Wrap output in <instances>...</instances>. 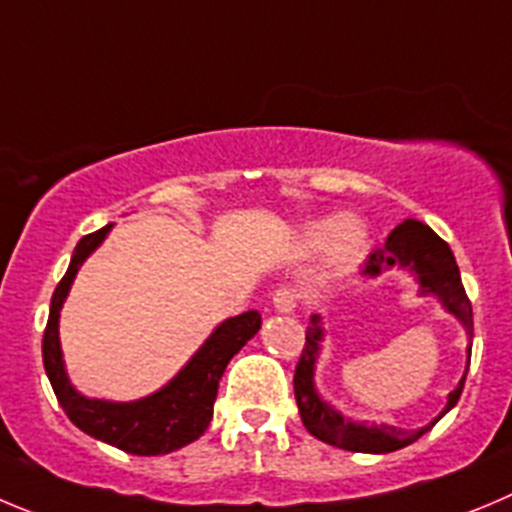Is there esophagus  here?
I'll use <instances>...</instances> for the list:
<instances>
[{"instance_id": "1", "label": "esophagus", "mask_w": 512, "mask_h": 512, "mask_svg": "<svg viewBox=\"0 0 512 512\" xmlns=\"http://www.w3.org/2000/svg\"><path fill=\"white\" fill-rule=\"evenodd\" d=\"M272 305H275V310H280V313H293V310L298 308V293H295L290 285H283V288H278L272 293Z\"/></svg>"}]
</instances>
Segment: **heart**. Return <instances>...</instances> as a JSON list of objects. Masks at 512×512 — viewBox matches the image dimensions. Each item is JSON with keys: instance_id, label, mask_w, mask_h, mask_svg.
Segmentation results:
<instances>
[{"instance_id": "heart-1", "label": "heart", "mask_w": 512, "mask_h": 512, "mask_svg": "<svg viewBox=\"0 0 512 512\" xmlns=\"http://www.w3.org/2000/svg\"><path fill=\"white\" fill-rule=\"evenodd\" d=\"M308 245H326V257L333 267H348L366 245V227L358 217H338L336 222L313 224L305 234Z\"/></svg>"}]
</instances>
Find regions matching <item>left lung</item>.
Instances as JSON below:
<instances>
[{"mask_svg": "<svg viewBox=\"0 0 512 512\" xmlns=\"http://www.w3.org/2000/svg\"><path fill=\"white\" fill-rule=\"evenodd\" d=\"M409 267L412 272H417V280L422 285V293H434L442 305L450 310L452 315H457L462 321V326L467 328V333L472 336V305L467 298L465 288H462L460 280V267H457L455 255H452L450 245L434 234L427 224L417 222V219H407L401 222L394 232L389 234L384 247L374 250L369 255V260L364 262V275H381L389 267ZM323 331H321V315H310V326L305 328V346L300 353V361L295 366L293 386H295V401H298V412L303 419L305 429L313 434L315 439L321 442L333 444V447H341L348 452H371V455H384V452H394L407 447V444L417 442L424 432L434 427L444 414L450 412L452 407L460 399L462 389H465V376L457 384V389L452 391L450 399H447V407L444 412L434 419L432 424L422 429H396L389 424H356L346 422L338 412H333L326 401L318 396L313 386V366L315 358H318V343H321ZM470 364V361H467Z\"/></svg>", "mask_w": 512, "mask_h": 512, "instance_id": "1", "label": "left lung"}]
</instances>
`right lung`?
Instances as JSON below:
<instances>
[{"mask_svg": "<svg viewBox=\"0 0 512 512\" xmlns=\"http://www.w3.org/2000/svg\"><path fill=\"white\" fill-rule=\"evenodd\" d=\"M111 227L113 224H105L98 232L85 234L75 247L68 272L62 275L52 293L50 318H47L45 338H42V361H45L52 391L75 427L100 442L113 444L128 455H169L207 432L209 422H212L219 379L227 369L229 358L260 331L262 318L257 310H247V313L224 321L207 338V343L194 353L189 364L176 374V379L146 399L128 401V404L85 399L70 386L65 366H62L57 321H60V308L73 285L75 272L80 270L85 257L105 240Z\"/></svg>", "mask_w": 512, "mask_h": 512, "instance_id": "1", "label": "right lung"}]
</instances>
